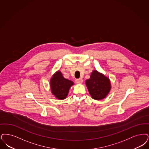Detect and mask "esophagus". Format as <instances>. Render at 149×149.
Here are the masks:
<instances>
[{
	"mask_svg": "<svg viewBox=\"0 0 149 149\" xmlns=\"http://www.w3.org/2000/svg\"><path fill=\"white\" fill-rule=\"evenodd\" d=\"M83 79H81V78L77 79H76V80H75V82H76V83L78 84L82 83H83Z\"/></svg>",
	"mask_w": 149,
	"mask_h": 149,
	"instance_id": "obj_1",
	"label": "esophagus"
}]
</instances>
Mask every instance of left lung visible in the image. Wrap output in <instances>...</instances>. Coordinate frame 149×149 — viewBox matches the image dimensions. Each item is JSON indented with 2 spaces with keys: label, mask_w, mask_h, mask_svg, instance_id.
I'll return each mask as SVG.
<instances>
[{
  "label": "left lung",
  "mask_w": 149,
  "mask_h": 149,
  "mask_svg": "<svg viewBox=\"0 0 149 149\" xmlns=\"http://www.w3.org/2000/svg\"><path fill=\"white\" fill-rule=\"evenodd\" d=\"M85 84L90 95L96 100L104 99L111 89L110 79L96 70L91 72L90 79L86 80Z\"/></svg>",
  "instance_id": "8db88e82"
}]
</instances>
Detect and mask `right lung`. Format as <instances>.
Wrapping results in <instances>:
<instances>
[{"instance_id":"1","label":"right lung","mask_w":149,"mask_h":149,"mask_svg":"<svg viewBox=\"0 0 149 149\" xmlns=\"http://www.w3.org/2000/svg\"><path fill=\"white\" fill-rule=\"evenodd\" d=\"M74 83L64 78L60 71L56 72L50 80V88L52 93L59 100L65 99L70 88Z\"/></svg>"}]
</instances>
